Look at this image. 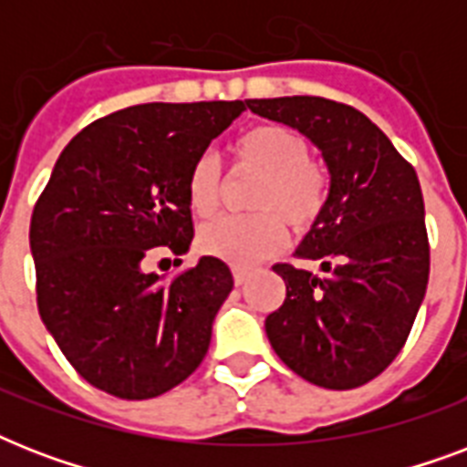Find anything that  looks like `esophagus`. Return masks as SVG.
Masks as SVG:
<instances>
[{"label":"esophagus","mask_w":467,"mask_h":467,"mask_svg":"<svg viewBox=\"0 0 467 467\" xmlns=\"http://www.w3.org/2000/svg\"><path fill=\"white\" fill-rule=\"evenodd\" d=\"M233 276H234V285H244L249 281V271L242 269V266H234Z\"/></svg>","instance_id":"esophagus-1"}]
</instances>
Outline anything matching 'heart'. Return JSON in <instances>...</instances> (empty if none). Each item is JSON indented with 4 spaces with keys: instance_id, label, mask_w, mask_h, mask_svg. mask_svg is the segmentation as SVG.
Masks as SVG:
<instances>
[{
    "instance_id": "obj_1",
    "label": "heart",
    "mask_w": 467,
    "mask_h": 467,
    "mask_svg": "<svg viewBox=\"0 0 467 467\" xmlns=\"http://www.w3.org/2000/svg\"><path fill=\"white\" fill-rule=\"evenodd\" d=\"M234 164L259 176L249 205L259 213L230 215L205 225L198 234L201 252L237 266H252L276 254L285 242V222L293 233H307L327 203L329 179L310 160L303 135L278 123H262L242 133L233 145ZM189 208L211 218L220 205V167L211 155L198 157L186 179Z\"/></svg>"
}]
</instances>
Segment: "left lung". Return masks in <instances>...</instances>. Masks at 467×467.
Returning a JSON list of instances; mask_svg holds the SVG:
<instances>
[{"label":"left lung","instance_id":"obj_1","mask_svg":"<svg viewBox=\"0 0 467 467\" xmlns=\"http://www.w3.org/2000/svg\"><path fill=\"white\" fill-rule=\"evenodd\" d=\"M322 152L329 196L296 254L325 276L276 264L285 300L266 317L278 358L307 383L351 390L380 376L405 347L429 281L417 171L354 106L322 97L247 99Z\"/></svg>","mask_w":467,"mask_h":467}]
</instances>
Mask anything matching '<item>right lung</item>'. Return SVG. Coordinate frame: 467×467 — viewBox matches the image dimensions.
I'll use <instances>...</instances> for the list:
<instances>
[{"label": "right lung", "instance_id": "right-lung-1", "mask_svg": "<svg viewBox=\"0 0 467 467\" xmlns=\"http://www.w3.org/2000/svg\"><path fill=\"white\" fill-rule=\"evenodd\" d=\"M242 111L244 101L130 106L89 123L55 161L31 218L38 312L99 390L157 398L203 361L233 291L227 264L201 256L171 281L145 266L155 247L189 252V171Z\"/></svg>", "mask_w": 467, "mask_h": 467}]
</instances>
